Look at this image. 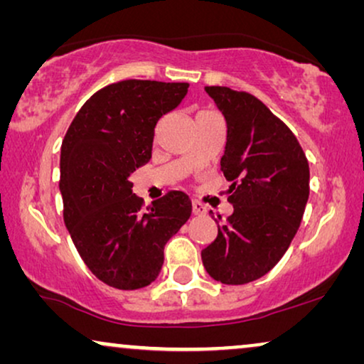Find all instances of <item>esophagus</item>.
<instances>
[{
	"instance_id": "esophagus-1",
	"label": "esophagus",
	"mask_w": 364,
	"mask_h": 364,
	"mask_svg": "<svg viewBox=\"0 0 364 364\" xmlns=\"http://www.w3.org/2000/svg\"><path fill=\"white\" fill-rule=\"evenodd\" d=\"M192 212L196 213V215H203L205 213V207H203V203H200L198 200H193L192 202Z\"/></svg>"
}]
</instances>
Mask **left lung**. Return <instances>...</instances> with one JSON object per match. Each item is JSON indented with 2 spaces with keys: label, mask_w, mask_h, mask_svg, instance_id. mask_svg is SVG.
<instances>
[{
  "label": "left lung",
  "mask_w": 364,
  "mask_h": 364,
  "mask_svg": "<svg viewBox=\"0 0 364 364\" xmlns=\"http://www.w3.org/2000/svg\"><path fill=\"white\" fill-rule=\"evenodd\" d=\"M205 91L227 121L220 168L232 182L233 213L202 250V262L213 280L245 285L290 247L310 196V167L295 134L260 99L222 86Z\"/></svg>",
  "instance_id": "1"
}]
</instances>
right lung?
<instances>
[{"instance_id":"right-lung-1","label":"right lung","mask_w":364,"mask_h":364,"mask_svg":"<svg viewBox=\"0 0 364 364\" xmlns=\"http://www.w3.org/2000/svg\"><path fill=\"white\" fill-rule=\"evenodd\" d=\"M187 89V82L142 79L109 84L84 102L63 139L64 223L89 270L117 290L156 280L164 247L192 213L181 191L146 208L129 181L151 159L159 119L181 104Z\"/></svg>"}]
</instances>
